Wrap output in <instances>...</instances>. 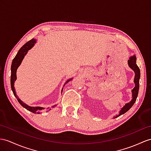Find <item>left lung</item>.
Wrapping results in <instances>:
<instances>
[{"label": "left lung", "mask_w": 151, "mask_h": 151, "mask_svg": "<svg viewBox=\"0 0 151 151\" xmlns=\"http://www.w3.org/2000/svg\"><path fill=\"white\" fill-rule=\"evenodd\" d=\"M137 58H136L135 55L133 56H131L129 58V60L127 61V63L129 67L131 68L134 72V83L135 86L133 90H131L132 91V99L130 102H127L126 104H125L123 107L120 109L119 111V114L116 116H114V119L116 118L120 115H123L125 113H126L128 110H129V109L133 106L134 104V102H136V100H137V98L138 97V90H139V78H140V70H139V67L137 66Z\"/></svg>", "instance_id": "8db88e82"}]
</instances>
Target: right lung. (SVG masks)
Returning <instances> with one entry per match:
<instances>
[{"label": "right lung", "instance_id": "1", "mask_svg": "<svg viewBox=\"0 0 151 151\" xmlns=\"http://www.w3.org/2000/svg\"><path fill=\"white\" fill-rule=\"evenodd\" d=\"M36 43V40L34 38H32V40H31L30 41H29L28 42H27L22 47L20 50H18V53L17 54L16 56L14 57V58L13 60L12 63V67H11V71H12V73H11V87H12V90L13 92V94L15 97L17 98V99L18 100V102L23 106L24 108H25L26 109H27L28 111H31L33 113H36V114H40L41 113V111L42 110H46V111H49V110L51 109V108H52L56 106V105L52 106V107L50 108H43V107H40V106H36V107H34V106H28L27 104H26L24 102L21 101L20 99L18 98V97L17 95L16 91H15V89H14V81L17 80V68L19 67V66L20 65V64L22 63V61L24 60V58L25 57V55L27 54V53L28 52V50L31 49L33 47V46L35 45V44ZM72 79V78L68 80H67L66 83H65L64 86L67 83H68L70 81H71ZM63 88H62L61 90V94H62V91H63Z\"/></svg>", "mask_w": 151, "mask_h": 151}]
</instances>
